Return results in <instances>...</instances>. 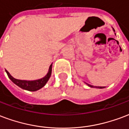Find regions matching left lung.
<instances>
[{
    "label": "left lung",
    "mask_w": 129,
    "mask_h": 129,
    "mask_svg": "<svg viewBox=\"0 0 129 129\" xmlns=\"http://www.w3.org/2000/svg\"><path fill=\"white\" fill-rule=\"evenodd\" d=\"M113 31L115 32V30L113 28ZM85 84H87V85H88L89 87H94V88H99V89H103V88H105V87H99V86H94V85H89V84L87 83H85Z\"/></svg>",
    "instance_id": "8db88e82"
}]
</instances>
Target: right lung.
<instances>
[{
    "label": "right lung",
    "mask_w": 129,
    "mask_h": 129,
    "mask_svg": "<svg viewBox=\"0 0 129 129\" xmlns=\"http://www.w3.org/2000/svg\"><path fill=\"white\" fill-rule=\"evenodd\" d=\"M52 63H51L49 67V69H48V72L45 77H43L42 79L33 80V81H26V80L16 79L12 77L7 70H5V71L8 75L9 78L11 79V81L16 84V85L20 87V88L28 90V91H35L37 90H39L40 89L42 88L46 84L48 81L49 80L50 76H51V73H52Z\"/></svg>",
    "instance_id": "obj_1"
}]
</instances>
